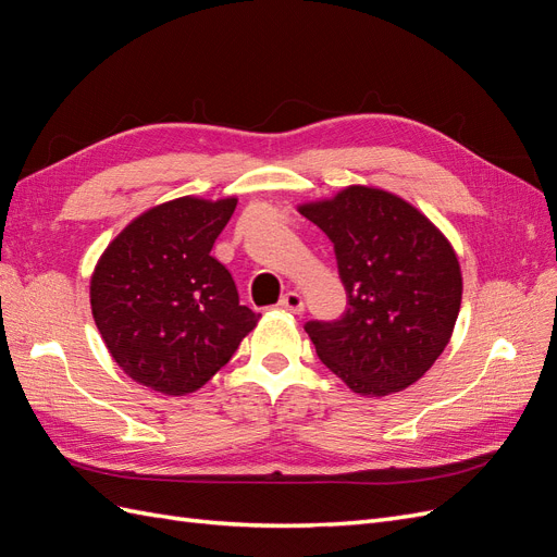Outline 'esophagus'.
I'll list each match as a JSON object with an SVG mask.
<instances>
[{
    "mask_svg": "<svg viewBox=\"0 0 557 557\" xmlns=\"http://www.w3.org/2000/svg\"><path fill=\"white\" fill-rule=\"evenodd\" d=\"M278 307L285 309V311H290V313H301V311H305V299H301L299 293L290 290V293H285V295L281 297Z\"/></svg>",
    "mask_w": 557,
    "mask_h": 557,
    "instance_id": "obj_1",
    "label": "esophagus"
}]
</instances>
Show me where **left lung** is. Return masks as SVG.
Wrapping results in <instances>:
<instances>
[{"label": "left lung", "instance_id": "obj_1", "mask_svg": "<svg viewBox=\"0 0 557 557\" xmlns=\"http://www.w3.org/2000/svg\"><path fill=\"white\" fill-rule=\"evenodd\" d=\"M334 244L348 307L309 320L318 358L352 393L383 397L423 376L446 348L462 299V274L444 234L409 201L350 185L299 207Z\"/></svg>", "mask_w": 557, "mask_h": 557}]
</instances>
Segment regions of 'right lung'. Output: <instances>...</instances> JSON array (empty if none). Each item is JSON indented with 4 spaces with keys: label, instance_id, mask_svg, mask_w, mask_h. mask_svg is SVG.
<instances>
[{
    "label": "right lung",
    "instance_id": "1",
    "mask_svg": "<svg viewBox=\"0 0 557 557\" xmlns=\"http://www.w3.org/2000/svg\"><path fill=\"white\" fill-rule=\"evenodd\" d=\"M237 199L181 197L132 221L99 258L90 305L123 372L164 395H185L225 367L260 313L211 256Z\"/></svg>",
    "mask_w": 557,
    "mask_h": 557
}]
</instances>
